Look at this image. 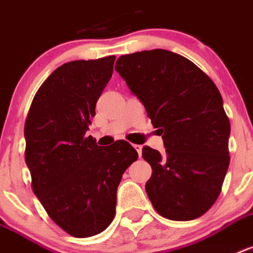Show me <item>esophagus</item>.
<instances>
[{
	"label": "esophagus",
	"mask_w": 253,
	"mask_h": 253,
	"mask_svg": "<svg viewBox=\"0 0 253 253\" xmlns=\"http://www.w3.org/2000/svg\"><path fill=\"white\" fill-rule=\"evenodd\" d=\"M133 148L136 149L137 155H139V157H140V156H141V145H133Z\"/></svg>",
	"instance_id": "1"
}]
</instances>
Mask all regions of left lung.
<instances>
[{
	"label": "left lung",
	"mask_w": 253,
	"mask_h": 253,
	"mask_svg": "<svg viewBox=\"0 0 253 253\" xmlns=\"http://www.w3.org/2000/svg\"><path fill=\"white\" fill-rule=\"evenodd\" d=\"M116 70L164 139V153L143 148L153 208L173 221L198 218L221 194L230 164V121L218 88L190 59L164 49L121 55Z\"/></svg>",
	"instance_id": "1"
}]
</instances>
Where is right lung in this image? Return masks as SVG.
<instances>
[{"instance_id":"obj_1","label":"right lung","mask_w":253,"mask_h":253,"mask_svg":"<svg viewBox=\"0 0 253 253\" xmlns=\"http://www.w3.org/2000/svg\"><path fill=\"white\" fill-rule=\"evenodd\" d=\"M114 61L109 55L55 69L35 94L24 123L32 191L71 237H93L112 223L118 184L137 160L127 141L98 147L85 135Z\"/></svg>"}]
</instances>
